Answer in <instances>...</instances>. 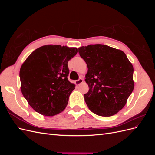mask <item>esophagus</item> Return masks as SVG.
I'll use <instances>...</instances> for the list:
<instances>
[{
  "label": "esophagus",
  "mask_w": 155,
  "mask_h": 155,
  "mask_svg": "<svg viewBox=\"0 0 155 155\" xmlns=\"http://www.w3.org/2000/svg\"><path fill=\"white\" fill-rule=\"evenodd\" d=\"M83 82V79L82 78H80V79H79L78 80H76V81H75V83H76V85H80L81 83H82Z\"/></svg>",
  "instance_id": "1"
}]
</instances>
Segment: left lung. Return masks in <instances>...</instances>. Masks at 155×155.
I'll list each match as a JSON object with an SVG mask.
<instances>
[{"mask_svg": "<svg viewBox=\"0 0 155 155\" xmlns=\"http://www.w3.org/2000/svg\"><path fill=\"white\" fill-rule=\"evenodd\" d=\"M87 64L85 82L88 92L84 95L94 113L111 116L123 109L132 93L133 66L123 51L104 45H89L78 48Z\"/></svg>", "mask_w": 155, "mask_h": 155, "instance_id": "obj_1", "label": "left lung"}]
</instances>
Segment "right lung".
I'll use <instances>...</instances> for the list:
<instances>
[{
  "label": "right lung",
  "mask_w": 155,
  "mask_h": 155,
  "mask_svg": "<svg viewBox=\"0 0 155 155\" xmlns=\"http://www.w3.org/2000/svg\"><path fill=\"white\" fill-rule=\"evenodd\" d=\"M77 48L48 45L37 48L20 69L21 90L35 111L53 116L66 108L75 85L67 78L68 62L78 54Z\"/></svg>",
  "instance_id": "add662e5"
}]
</instances>
